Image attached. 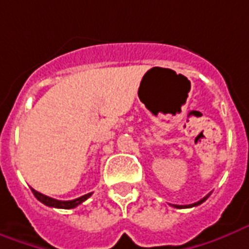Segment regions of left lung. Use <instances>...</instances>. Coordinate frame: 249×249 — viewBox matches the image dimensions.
<instances>
[{
    "mask_svg": "<svg viewBox=\"0 0 249 249\" xmlns=\"http://www.w3.org/2000/svg\"><path fill=\"white\" fill-rule=\"evenodd\" d=\"M209 196H210V194L207 196H204L202 200H199V202L194 203V204H188V206H177V204H173V207H176V209H188V207H195V206H199V204H202L204 200H207V197H209Z\"/></svg>",
    "mask_w": 249,
    "mask_h": 249,
    "instance_id": "8db88e82",
    "label": "left lung"
}]
</instances>
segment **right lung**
I'll list each match as a JSON object with an SVG mask.
<instances>
[{"label": "right lung", "instance_id": "obj_1", "mask_svg": "<svg viewBox=\"0 0 249 249\" xmlns=\"http://www.w3.org/2000/svg\"><path fill=\"white\" fill-rule=\"evenodd\" d=\"M31 191L32 194H34V196H35L39 202H42L43 204H46L49 207H54V209H75V207H77L79 204H82L84 200H87L89 196H91V194H87V195H83L80 196V197H77V199H73V200H57V199H53V197H49V196L40 194V192L35 191L34 188H31Z\"/></svg>", "mask_w": 249, "mask_h": 249}]
</instances>
